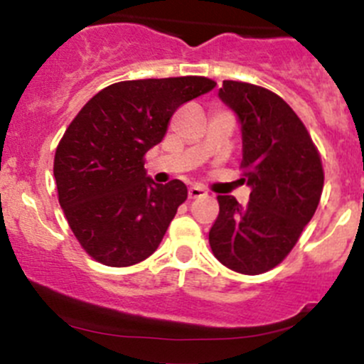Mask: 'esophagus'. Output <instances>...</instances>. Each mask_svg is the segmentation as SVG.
Masks as SVG:
<instances>
[{
  "mask_svg": "<svg viewBox=\"0 0 364 364\" xmlns=\"http://www.w3.org/2000/svg\"><path fill=\"white\" fill-rule=\"evenodd\" d=\"M206 196V190L200 188V186H190L188 188V197L190 199H197V197Z\"/></svg>",
  "mask_w": 364,
  "mask_h": 364,
  "instance_id": "1",
  "label": "esophagus"
}]
</instances>
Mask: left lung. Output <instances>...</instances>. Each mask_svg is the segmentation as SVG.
<instances>
[{
  "mask_svg": "<svg viewBox=\"0 0 364 364\" xmlns=\"http://www.w3.org/2000/svg\"><path fill=\"white\" fill-rule=\"evenodd\" d=\"M218 97L240 121L245 206L218 196L210 229L215 257L231 270L257 276L290 254L315 215L323 188L320 154L287 101L263 87L225 80Z\"/></svg>",
  "mask_w": 364,
  "mask_h": 364,
  "instance_id": "1",
  "label": "left lung"
}]
</instances>
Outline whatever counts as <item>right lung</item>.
Here are the masks:
<instances>
[{"instance_id": "add662e5", "label": "right lung", "mask_w": 364, "mask_h": 364, "mask_svg": "<svg viewBox=\"0 0 364 364\" xmlns=\"http://www.w3.org/2000/svg\"><path fill=\"white\" fill-rule=\"evenodd\" d=\"M215 85L204 76L119 81L74 117L53 172L60 206L88 256L132 267L158 249L188 190L179 179L154 183L144 156L164 140L174 112Z\"/></svg>"}]
</instances>
